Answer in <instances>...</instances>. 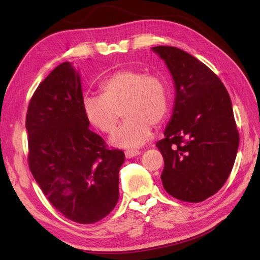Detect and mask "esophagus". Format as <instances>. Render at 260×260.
<instances>
[{"label":"esophagus","mask_w":260,"mask_h":260,"mask_svg":"<svg viewBox=\"0 0 260 260\" xmlns=\"http://www.w3.org/2000/svg\"><path fill=\"white\" fill-rule=\"evenodd\" d=\"M139 154H140V151H137V150H126L125 151L126 158H132L136 155H139Z\"/></svg>","instance_id":"34e87169"}]
</instances>
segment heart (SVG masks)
I'll return each instance as SVG.
<instances>
[{"mask_svg":"<svg viewBox=\"0 0 260 260\" xmlns=\"http://www.w3.org/2000/svg\"><path fill=\"white\" fill-rule=\"evenodd\" d=\"M103 93L85 96L82 107L90 123L105 134H113L124 112L125 123L112 143L120 147L141 146L151 135L152 125H161L170 109L167 82L157 74L121 69L101 84Z\"/></svg>","mask_w":260,"mask_h":260,"instance_id":"obj_1","label":"heart"}]
</instances>
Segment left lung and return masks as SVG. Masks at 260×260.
Segmentation results:
<instances>
[{"label":"left lung","mask_w":260,"mask_h":260,"mask_svg":"<svg viewBox=\"0 0 260 260\" xmlns=\"http://www.w3.org/2000/svg\"><path fill=\"white\" fill-rule=\"evenodd\" d=\"M172 74L176 97L172 118L156 143L164 158L161 180L170 196L201 202L228 180L239 146L229 93L219 77L190 53L154 47Z\"/></svg>","instance_id":"obj_1"}]
</instances>
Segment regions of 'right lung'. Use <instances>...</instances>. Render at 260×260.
I'll use <instances>...</instances> for the list:
<instances>
[{"mask_svg": "<svg viewBox=\"0 0 260 260\" xmlns=\"http://www.w3.org/2000/svg\"><path fill=\"white\" fill-rule=\"evenodd\" d=\"M79 74L69 62L38 86L27 107V162L43 194L71 221L95 223L118 201L125 154L89 129Z\"/></svg>", "mask_w": 260, "mask_h": 260, "instance_id": "1", "label": "right lung"}]
</instances>
